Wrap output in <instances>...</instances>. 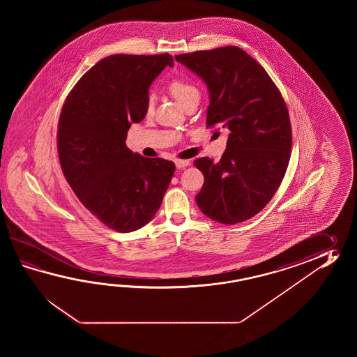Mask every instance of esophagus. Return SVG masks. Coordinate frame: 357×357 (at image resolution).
I'll list each match as a JSON object with an SVG mask.
<instances>
[{
    "mask_svg": "<svg viewBox=\"0 0 357 357\" xmlns=\"http://www.w3.org/2000/svg\"><path fill=\"white\" fill-rule=\"evenodd\" d=\"M175 165H176V167L178 168V169H182V168L188 167V166H190V160H176Z\"/></svg>",
    "mask_w": 357,
    "mask_h": 357,
    "instance_id": "34e87169",
    "label": "esophagus"
}]
</instances>
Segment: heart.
<instances>
[{"label": "heart", "instance_id": "1", "mask_svg": "<svg viewBox=\"0 0 357 357\" xmlns=\"http://www.w3.org/2000/svg\"><path fill=\"white\" fill-rule=\"evenodd\" d=\"M168 91L172 94V97L183 106L189 99L194 98V97H199V89L197 86L190 82L182 80V79H174L169 85H168ZM153 100L152 96H149L146 99V112H152Z\"/></svg>", "mask_w": 357, "mask_h": 357}]
</instances>
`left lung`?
<instances>
[{"label": "left lung", "mask_w": 357, "mask_h": 357, "mask_svg": "<svg viewBox=\"0 0 357 357\" xmlns=\"http://www.w3.org/2000/svg\"><path fill=\"white\" fill-rule=\"evenodd\" d=\"M175 59L208 86L206 126L228 131L227 149L218 162L208 157L194 162L204 175L197 206L223 225L250 220L273 197L289 166L292 131L281 91L238 47Z\"/></svg>", "instance_id": "left-lung-1"}]
</instances>
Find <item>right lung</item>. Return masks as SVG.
Returning a JSON list of instances; mask_svg holds the SVG:
<instances>
[{"mask_svg":"<svg viewBox=\"0 0 357 357\" xmlns=\"http://www.w3.org/2000/svg\"><path fill=\"white\" fill-rule=\"evenodd\" d=\"M166 66H174L171 54L108 56L82 76L61 111L63 176L82 204L117 232L152 220L175 174L174 162L126 146L131 123L146 114L149 86Z\"/></svg>","mask_w":357,"mask_h":357,"instance_id":"obj_1","label":"right lung"}]
</instances>
